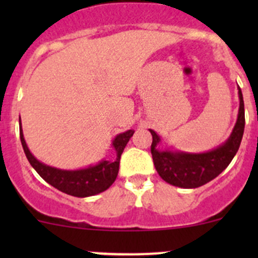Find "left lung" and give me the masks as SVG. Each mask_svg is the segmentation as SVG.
Wrapping results in <instances>:
<instances>
[{
  "instance_id": "left-lung-1",
  "label": "left lung",
  "mask_w": 258,
  "mask_h": 258,
  "mask_svg": "<svg viewBox=\"0 0 258 258\" xmlns=\"http://www.w3.org/2000/svg\"><path fill=\"white\" fill-rule=\"evenodd\" d=\"M238 96H240L238 118L230 139L222 146L210 152L191 155L183 152L158 151L156 150V145L160 142V137L155 131L150 130L152 135L151 153H152L153 163L156 171L163 181L183 188H196L217 177L230 165L240 148L244 131V106L241 88H238Z\"/></svg>"
}]
</instances>
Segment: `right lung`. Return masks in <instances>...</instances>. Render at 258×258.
Instances as JSON below:
<instances>
[{"label":"right lung","mask_w":258,"mask_h":258,"mask_svg":"<svg viewBox=\"0 0 258 258\" xmlns=\"http://www.w3.org/2000/svg\"><path fill=\"white\" fill-rule=\"evenodd\" d=\"M134 132V130H128L123 134H119L114 139L113 147L116 150V157L112 161H102L98 165L85 168V170L63 171L43 165L33 157L32 153L28 150L27 145H26L25 139H23L20 123L21 144H22L26 157H27L31 166L37 171L41 177L51 186H53L54 188L75 197L93 196V195L106 191L113 183L117 175H118L119 158H121L123 148L126 147L127 142L130 141Z\"/></svg>","instance_id":"obj_1"}]
</instances>
